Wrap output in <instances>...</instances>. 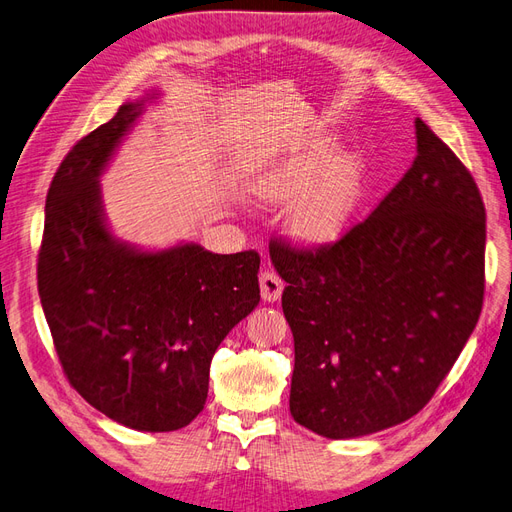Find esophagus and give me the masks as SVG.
<instances>
[{
    "label": "esophagus",
    "instance_id": "obj_1",
    "mask_svg": "<svg viewBox=\"0 0 512 512\" xmlns=\"http://www.w3.org/2000/svg\"><path fill=\"white\" fill-rule=\"evenodd\" d=\"M282 290H284V282H282V277L277 275L275 271L265 269V271L260 273V294H262V299L269 301V303L280 301Z\"/></svg>",
    "mask_w": 512,
    "mask_h": 512
}]
</instances>
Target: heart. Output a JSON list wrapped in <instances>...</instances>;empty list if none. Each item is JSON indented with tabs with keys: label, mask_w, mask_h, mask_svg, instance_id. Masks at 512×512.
<instances>
[{
	"label": "heart",
	"mask_w": 512,
	"mask_h": 512,
	"mask_svg": "<svg viewBox=\"0 0 512 512\" xmlns=\"http://www.w3.org/2000/svg\"><path fill=\"white\" fill-rule=\"evenodd\" d=\"M333 149L331 143L309 145L262 183V194L269 198H294L306 192L290 213L292 235L305 245H324L339 237L359 196V162L342 156L332 163Z\"/></svg>",
	"instance_id": "1"
}]
</instances>
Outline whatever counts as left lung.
<instances>
[{
    "label": "left lung",
    "instance_id": "obj_1",
    "mask_svg": "<svg viewBox=\"0 0 512 512\" xmlns=\"http://www.w3.org/2000/svg\"><path fill=\"white\" fill-rule=\"evenodd\" d=\"M414 128L408 173L342 239L318 250L269 243L294 337L290 414L331 440L423 410L483 309V198L427 123Z\"/></svg>",
    "mask_w": 512,
    "mask_h": 512
}]
</instances>
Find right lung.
<instances>
[{
    "label": "right lung",
    "mask_w": 512,
    "mask_h": 512,
    "mask_svg": "<svg viewBox=\"0 0 512 512\" xmlns=\"http://www.w3.org/2000/svg\"><path fill=\"white\" fill-rule=\"evenodd\" d=\"M156 98L121 104L59 164L38 292L59 363L87 404L130 429L175 431L205 408L215 350L260 301V256L198 243L143 252L108 230L98 179Z\"/></svg>",
    "instance_id": "obj_1"
}]
</instances>
